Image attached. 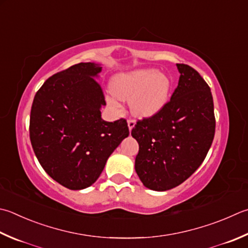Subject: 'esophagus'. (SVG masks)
<instances>
[{
    "label": "esophagus",
    "mask_w": 248,
    "mask_h": 248,
    "mask_svg": "<svg viewBox=\"0 0 248 248\" xmlns=\"http://www.w3.org/2000/svg\"><path fill=\"white\" fill-rule=\"evenodd\" d=\"M127 124H128L129 132H132V129L135 127V124H136V122H135V120H128Z\"/></svg>",
    "instance_id": "esophagus-1"
}]
</instances>
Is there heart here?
<instances>
[{"label":"heart","instance_id":"heart-1","mask_svg":"<svg viewBox=\"0 0 248 248\" xmlns=\"http://www.w3.org/2000/svg\"><path fill=\"white\" fill-rule=\"evenodd\" d=\"M113 95L110 100H129L130 110L138 118H149L157 113L170 98V81L155 69H138L118 74L112 81Z\"/></svg>","mask_w":248,"mask_h":248}]
</instances>
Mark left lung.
<instances>
[{
  "mask_svg": "<svg viewBox=\"0 0 248 248\" xmlns=\"http://www.w3.org/2000/svg\"><path fill=\"white\" fill-rule=\"evenodd\" d=\"M178 86L170 100L132 130L139 152L135 160L139 179L154 191H166L186 180L202 164L215 136L211 88L188 64L177 63Z\"/></svg>",
  "mask_w": 248,
  "mask_h": 248,
  "instance_id": "8db88e82",
  "label": "left lung"
}]
</instances>
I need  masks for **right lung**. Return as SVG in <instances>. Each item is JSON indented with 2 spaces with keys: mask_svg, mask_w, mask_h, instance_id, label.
I'll use <instances>...</instances> for the list:
<instances>
[{
  "mask_svg": "<svg viewBox=\"0 0 248 248\" xmlns=\"http://www.w3.org/2000/svg\"><path fill=\"white\" fill-rule=\"evenodd\" d=\"M101 66L80 62L54 74L36 92L30 114V140L41 166L70 190L92 186L108 157L129 135L127 122H106L96 81Z\"/></svg>",
  "mask_w": 248,
  "mask_h": 248,
  "instance_id": "add662e5",
  "label": "right lung"
}]
</instances>
